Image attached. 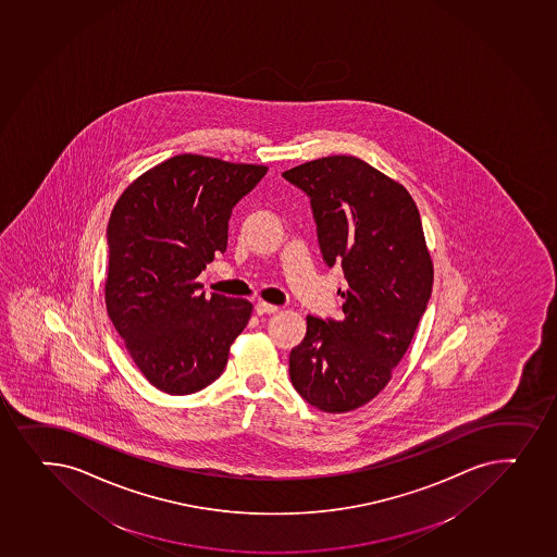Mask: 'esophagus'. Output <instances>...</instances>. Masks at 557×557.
I'll list each match as a JSON object with an SVG mask.
<instances>
[{"instance_id": "34e87169", "label": "esophagus", "mask_w": 557, "mask_h": 557, "mask_svg": "<svg viewBox=\"0 0 557 557\" xmlns=\"http://www.w3.org/2000/svg\"><path fill=\"white\" fill-rule=\"evenodd\" d=\"M277 311V307L270 306L267 301H259L258 306H256V312H258L259 317H263V314H272V312Z\"/></svg>"}]
</instances>
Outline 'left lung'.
Wrapping results in <instances>:
<instances>
[{
  "instance_id": "left-lung-1",
  "label": "left lung",
  "mask_w": 557,
  "mask_h": 557,
  "mask_svg": "<svg viewBox=\"0 0 557 557\" xmlns=\"http://www.w3.org/2000/svg\"><path fill=\"white\" fill-rule=\"evenodd\" d=\"M311 198L318 245L347 282L342 314L307 317L288 359L309 405L342 413L370 403L407 354L431 299V253L410 193L355 156H327L283 173Z\"/></svg>"
}]
</instances>
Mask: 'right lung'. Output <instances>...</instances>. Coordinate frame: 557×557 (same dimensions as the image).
Instances as JSON below:
<instances>
[{
	"label": "right lung",
	"mask_w": 557,
	"mask_h": 557,
	"mask_svg": "<svg viewBox=\"0 0 557 557\" xmlns=\"http://www.w3.org/2000/svg\"><path fill=\"white\" fill-rule=\"evenodd\" d=\"M269 168L180 154L126 187L108 221V317L147 381L165 394L221 377L251 317L248 299L197 283L227 246V221Z\"/></svg>",
	"instance_id": "1"
}]
</instances>
